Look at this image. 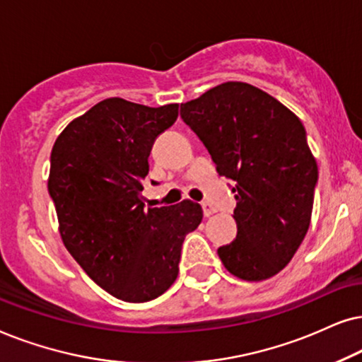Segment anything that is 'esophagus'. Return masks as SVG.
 <instances>
[{"label":"esophagus","instance_id":"34e87169","mask_svg":"<svg viewBox=\"0 0 362 362\" xmlns=\"http://www.w3.org/2000/svg\"><path fill=\"white\" fill-rule=\"evenodd\" d=\"M202 209H204V214H205V216L214 215L215 211H216V209H215L214 205L210 204V202H204V204H202Z\"/></svg>","mask_w":362,"mask_h":362}]
</instances>
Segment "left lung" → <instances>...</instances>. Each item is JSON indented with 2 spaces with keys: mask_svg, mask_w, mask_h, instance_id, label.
I'll list each match as a JSON object with an SVG mask.
<instances>
[{
  "mask_svg": "<svg viewBox=\"0 0 362 362\" xmlns=\"http://www.w3.org/2000/svg\"><path fill=\"white\" fill-rule=\"evenodd\" d=\"M220 175L233 180L237 238L218 248L228 272L263 281L291 262L311 223L317 163L300 117L252 84L228 81L180 105Z\"/></svg>",
  "mask_w": 362,
  "mask_h": 362,
  "instance_id": "left-lung-1",
  "label": "left lung"
}]
</instances>
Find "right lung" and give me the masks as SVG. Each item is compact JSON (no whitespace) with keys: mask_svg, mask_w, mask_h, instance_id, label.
Listing matches in <instances>:
<instances>
[{"mask_svg":"<svg viewBox=\"0 0 362 362\" xmlns=\"http://www.w3.org/2000/svg\"><path fill=\"white\" fill-rule=\"evenodd\" d=\"M177 117L178 104L109 98L71 120L52 146L47 190L62 243L122 301H151L173 285L185 235L204 218L190 200L144 206L152 146Z\"/></svg>","mask_w":362,"mask_h":362,"instance_id":"obj_1","label":"right lung"}]
</instances>
